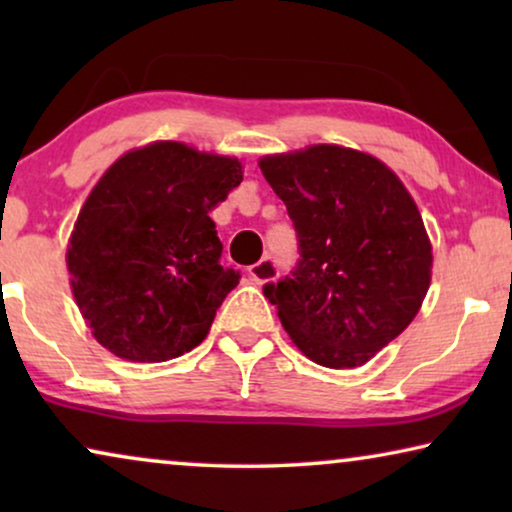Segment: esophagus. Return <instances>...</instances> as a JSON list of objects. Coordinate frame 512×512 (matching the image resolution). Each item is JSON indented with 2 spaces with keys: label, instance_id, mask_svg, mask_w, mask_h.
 Wrapping results in <instances>:
<instances>
[{
  "label": "esophagus",
  "instance_id": "34e87169",
  "mask_svg": "<svg viewBox=\"0 0 512 512\" xmlns=\"http://www.w3.org/2000/svg\"><path fill=\"white\" fill-rule=\"evenodd\" d=\"M249 275L254 282L261 286V284H268L272 279L277 277V263L272 261V258H261L256 265H251L249 268Z\"/></svg>",
  "mask_w": 512,
  "mask_h": 512
}]
</instances>
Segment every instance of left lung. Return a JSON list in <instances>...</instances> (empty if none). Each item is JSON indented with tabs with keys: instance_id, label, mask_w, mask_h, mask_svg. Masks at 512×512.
Masks as SVG:
<instances>
[{
	"instance_id": "left-lung-1",
	"label": "left lung",
	"mask_w": 512,
	"mask_h": 512,
	"mask_svg": "<svg viewBox=\"0 0 512 512\" xmlns=\"http://www.w3.org/2000/svg\"><path fill=\"white\" fill-rule=\"evenodd\" d=\"M300 242L291 277L265 298L319 366L368 363L417 317L431 286V240L396 172L370 153L312 144L258 160Z\"/></svg>"
}]
</instances>
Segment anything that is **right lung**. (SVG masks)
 <instances>
[{"instance_id": "obj_1", "label": "right lung", "mask_w": 512, "mask_h": 512, "mask_svg": "<svg viewBox=\"0 0 512 512\" xmlns=\"http://www.w3.org/2000/svg\"><path fill=\"white\" fill-rule=\"evenodd\" d=\"M233 156L184 142L123 153L88 193L67 244L74 300L93 338L118 359L160 363L207 338L240 282L219 263L209 212L240 186Z\"/></svg>"}]
</instances>
